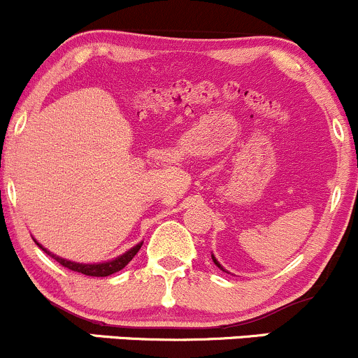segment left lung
<instances>
[{
  "label": "left lung",
  "mask_w": 358,
  "mask_h": 358,
  "mask_svg": "<svg viewBox=\"0 0 358 358\" xmlns=\"http://www.w3.org/2000/svg\"><path fill=\"white\" fill-rule=\"evenodd\" d=\"M211 259H213V263H215V264H217V266H218V268H220V270H222V271L229 273V271H227V270H225V268H224V266H222V264H220V263H218V261H217V257H215L213 255H211Z\"/></svg>",
  "instance_id": "left-lung-1"
}]
</instances>
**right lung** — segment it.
I'll return each mask as SVG.
<instances>
[{
    "label": "right lung",
    "instance_id": "obj_1",
    "mask_svg": "<svg viewBox=\"0 0 358 358\" xmlns=\"http://www.w3.org/2000/svg\"><path fill=\"white\" fill-rule=\"evenodd\" d=\"M37 245L42 249L44 252H48L49 256L55 257L59 264H63L64 268H68V270L71 271H78L82 273V275H87V276H109L113 275V273L116 271H121L122 268L126 266V264L129 263V261L133 259L134 256H136V252L140 251V248L143 245V242H138L136 245H133L129 251L122 252L121 256L114 257V259H109V261H102V263H76V261H70V259H64V257H59L56 255H52L51 251H48V249L44 248V245L39 244L36 239H34Z\"/></svg>",
    "mask_w": 358,
    "mask_h": 358
}]
</instances>
